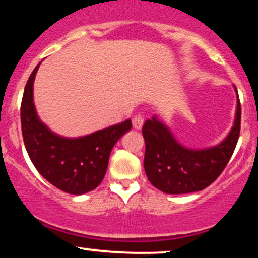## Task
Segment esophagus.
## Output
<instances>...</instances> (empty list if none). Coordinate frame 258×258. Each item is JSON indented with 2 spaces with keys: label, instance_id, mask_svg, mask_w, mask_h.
<instances>
[{
  "label": "esophagus",
  "instance_id": "obj_1",
  "mask_svg": "<svg viewBox=\"0 0 258 258\" xmlns=\"http://www.w3.org/2000/svg\"><path fill=\"white\" fill-rule=\"evenodd\" d=\"M143 122H144V117L141 114L134 116V118H132V124H134V127L136 130L142 128Z\"/></svg>",
  "mask_w": 258,
  "mask_h": 258
}]
</instances>
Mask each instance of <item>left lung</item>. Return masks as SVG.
<instances>
[{
    "instance_id": "8db88e82",
    "label": "left lung",
    "mask_w": 258,
    "mask_h": 258,
    "mask_svg": "<svg viewBox=\"0 0 258 258\" xmlns=\"http://www.w3.org/2000/svg\"><path fill=\"white\" fill-rule=\"evenodd\" d=\"M236 89V88H235ZM241 105L237 95L233 128L222 143L207 149H188L177 143L168 127L157 117L142 127L146 141L144 170L149 182L170 195L202 191L218 179L230 160L240 136Z\"/></svg>"
}]
</instances>
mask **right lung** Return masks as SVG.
<instances>
[{
  "label": "right lung",
  "instance_id": "1",
  "mask_svg": "<svg viewBox=\"0 0 258 258\" xmlns=\"http://www.w3.org/2000/svg\"><path fill=\"white\" fill-rule=\"evenodd\" d=\"M39 66L25 84L21 105L22 135L30 160L50 183L71 195L92 191L103 181L110 153L132 127L131 120L79 138L52 134L39 120L33 103V84Z\"/></svg>",
  "mask_w": 258,
  "mask_h": 258
}]
</instances>
